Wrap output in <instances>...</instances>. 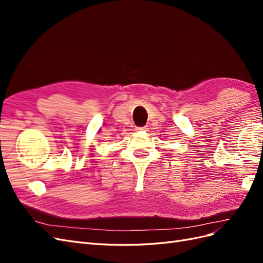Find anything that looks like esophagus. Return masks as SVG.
Masks as SVG:
<instances>
[{"label": "esophagus", "mask_w": 263, "mask_h": 263, "mask_svg": "<svg viewBox=\"0 0 263 263\" xmlns=\"http://www.w3.org/2000/svg\"><path fill=\"white\" fill-rule=\"evenodd\" d=\"M148 126H144V127H136L137 132H148Z\"/></svg>", "instance_id": "34e87169"}]
</instances>
